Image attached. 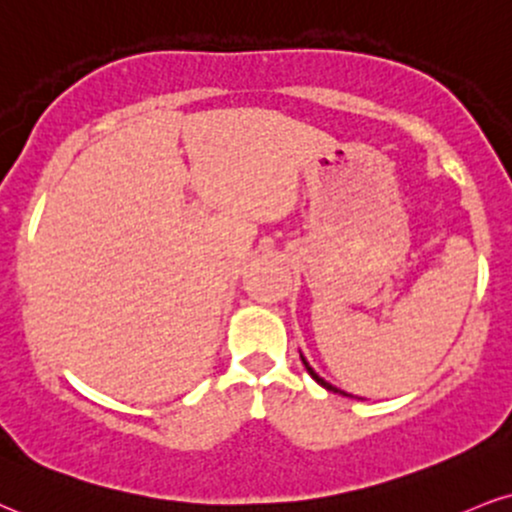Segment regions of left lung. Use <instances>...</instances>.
I'll return each instance as SVG.
<instances>
[{"instance_id": "left-lung-1", "label": "left lung", "mask_w": 512, "mask_h": 512, "mask_svg": "<svg viewBox=\"0 0 512 512\" xmlns=\"http://www.w3.org/2000/svg\"><path fill=\"white\" fill-rule=\"evenodd\" d=\"M300 357H303V355H300ZM303 365L307 367V372H310V377H312V379H315L319 386H324V389H326V391H334V393H343V391H338V389H336V386H331V384H329V381H324L322 377H319V374L315 372V369H312L310 365H307V360H305V357H303ZM343 396H346V393H343Z\"/></svg>"}]
</instances>
